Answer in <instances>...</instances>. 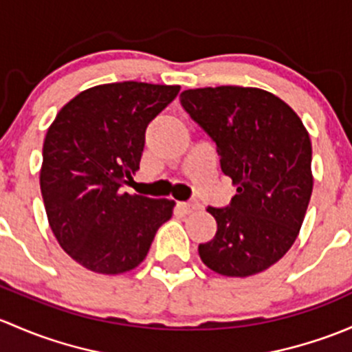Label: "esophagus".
Instances as JSON below:
<instances>
[{
  "label": "esophagus",
  "mask_w": 352,
  "mask_h": 352,
  "mask_svg": "<svg viewBox=\"0 0 352 352\" xmlns=\"http://www.w3.org/2000/svg\"><path fill=\"white\" fill-rule=\"evenodd\" d=\"M195 208H198V203L191 201V203H177V210L181 213H191Z\"/></svg>",
  "instance_id": "obj_1"
}]
</instances>
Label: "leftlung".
<instances>
[{
    "label": "left lung",
    "instance_id": "1",
    "mask_svg": "<svg viewBox=\"0 0 352 352\" xmlns=\"http://www.w3.org/2000/svg\"><path fill=\"white\" fill-rule=\"evenodd\" d=\"M181 107L217 144L237 193L217 220L201 261L223 276L261 273L283 257L305 219L314 177L311 142L298 115L273 93L242 86L186 89Z\"/></svg>",
    "mask_w": 352,
    "mask_h": 352
}]
</instances>
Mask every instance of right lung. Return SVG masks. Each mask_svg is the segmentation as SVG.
Masks as SVG:
<instances>
[{"instance_id": "right-lung-1", "label": "right lung", "mask_w": 352, "mask_h": 352, "mask_svg": "<svg viewBox=\"0 0 352 352\" xmlns=\"http://www.w3.org/2000/svg\"><path fill=\"white\" fill-rule=\"evenodd\" d=\"M179 86L123 81L72 98L47 130L41 191L60 248L86 270L120 274L146 259L173 200L122 190L139 169L147 125Z\"/></svg>"}]
</instances>
